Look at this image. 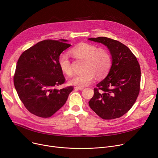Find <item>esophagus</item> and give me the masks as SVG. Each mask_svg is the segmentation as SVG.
I'll return each mask as SVG.
<instances>
[{"instance_id":"obj_1","label":"esophagus","mask_w":158,"mask_h":158,"mask_svg":"<svg viewBox=\"0 0 158 158\" xmlns=\"http://www.w3.org/2000/svg\"><path fill=\"white\" fill-rule=\"evenodd\" d=\"M76 89H79V90H82V89H84V87H79V86H76Z\"/></svg>"}]
</instances>
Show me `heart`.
<instances>
[{
    "label": "heart",
    "instance_id": "1",
    "mask_svg": "<svg viewBox=\"0 0 158 158\" xmlns=\"http://www.w3.org/2000/svg\"><path fill=\"white\" fill-rule=\"evenodd\" d=\"M70 54L76 60H85L82 73L74 75L69 81L71 85L84 87L92 83L97 76L102 78L108 73L112 64V59L106 49L98 48L97 45L81 43L72 47ZM58 65L61 72L66 76L72 73L70 60L66 54L58 57Z\"/></svg>",
    "mask_w": 158,
    "mask_h": 158
}]
</instances>
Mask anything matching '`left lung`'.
<instances>
[{
	"label": "left lung",
	"mask_w": 158,
	"mask_h": 158,
	"mask_svg": "<svg viewBox=\"0 0 158 158\" xmlns=\"http://www.w3.org/2000/svg\"><path fill=\"white\" fill-rule=\"evenodd\" d=\"M88 40L107 46L112 56L109 73L94 88V95L88 102L89 106L102 119L120 118L129 111L139 95V63L131 50L117 40L106 37Z\"/></svg>",
	"instance_id": "8db88e82"
}]
</instances>
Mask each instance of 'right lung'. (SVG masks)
<instances>
[{
  "label": "right lung",
  "mask_w": 158,
  "mask_h": 158,
  "mask_svg": "<svg viewBox=\"0 0 158 158\" xmlns=\"http://www.w3.org/2000/svg\"><path fill=\"white\" fill-rule=\"evenodd\" d=\"M67 40H45L20 56L13 77L14 85L26 108L41 118L52 116L65 104L73 87H55L65 82L58 57L71 46Z\"/></svg>",
  "instance_id": "add662e5"
}]
</instances>
